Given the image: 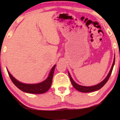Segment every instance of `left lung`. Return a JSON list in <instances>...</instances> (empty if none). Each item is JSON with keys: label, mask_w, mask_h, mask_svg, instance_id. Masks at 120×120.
I'll use <instances>...</instances> for the list:
<instances>
[{"label": "left lung", "mask_w": 120, "mask_h": 120, "mask_svg": "<svg viewBox=\"0 0 120 120\" xmlns=\"http://www.w3.org/2000/svg\"><path fill=\"white\" fill-rule=\"evenodd\" d=\"M115 58H114L112 68H111V70H110L109 72V73L108 74V75L107 76V77H106L105 79L102 81V82H100V83L98 84V85H95V86H89V87L83 86H81V85H78L77 83H75V82L73 81V79L71 77L69 73L68 72L69 76L70 77V79H71V83H72V85L77 90L79 91L80 92H82V93H90V92H93V91H95L99 90V89H101V88L102 87L104 86L106 83H107V82L108 81L109 78L110 77V76H111V74L112 73L113 68V66L114 65H115Z\"/></svg>", "instance_id": "8db88e82"}]
</instances>
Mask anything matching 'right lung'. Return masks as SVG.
Returning a JSON list of instances; mask_svg holds the SVG:
<instances>
[{"instance_id":"obj_1","label":"right lung","mask_w":120,"mask_h":120,"mask_svg":"<svg viewBox=\"0 0 120 120\" xmlns=\"http://www.w3.org/2000/svg\"><path fill=\"white\" fill-rule=\"evenodd\" d=\"M55 67L56 65H54L52 67L49 77L46 80L41 82V83L37 84H25L21 83V82L16 80L8 71V73L12 82L20 90L25 92V93L30 94H43L47 91L51 86L52 78H53V73H54Z\"/></svg>"}]
</instances>
